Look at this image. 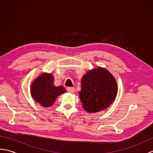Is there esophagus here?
Segmentation results:
<instances>
[{
  "instance_id": "1",
  "label": "esophagus",
  "mask_w": 153,
  "mask_h": 153,
  "mask_svg": "<svg viewBox=\"0 0 153 153\" xmlns=\"http://www.w3.org/2000/svg\"><path fill=\"white\" fill-rule=\"evenodd\" d=\"M67 91L70 93H75V89L74 88V87H68Z\"/></svg>"
}]
</instances>
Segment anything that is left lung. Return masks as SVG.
I'll return each instance as SVG.
<instances>
[{"label":"left lung","instance_id":"1","mask_svg":"<svg viewBox=\"0 0 153 153\" xmlns=\"http://www.w3.org/2000/svg\"><path fill=\"white\" fill-rule=\"evenodd\" d=\"M117 91L114 77L105 68L99 67L82 77L79 95L85 111L95 113L108 108L115 99Z\"/></svg>","mask_w":153,"mask_h":153}]
</instances>
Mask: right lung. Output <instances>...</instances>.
Listing matches in <instances>:
<instances>
[{
  "mask_svg": "<svg viewBox=\"0 0 153 153\" xmlns=\"http://www.w3.org/2000/svg\"><path fill=\"white\" fill-rule=\"evenodd\" d=\"M66 92L63 86L54 85V77L44 73L35 79L31 85V94L35 101L43 107L53 105L58 96Z\"/></svg>",
  "mask_w": 153,
  "mask_h": 153,
  "instance_id": "add662e5",
  "label": "right lung"
}]
</instances>
